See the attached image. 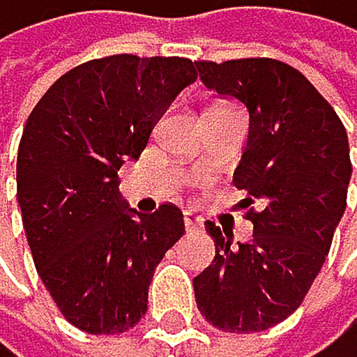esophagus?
<instances>
[{
  "instance_id": "esophagus-1",
  "label": "esophagus",
  "mask_w": 357,
  "mask_h": 357,
  "mask_svg": "<svg viewBox=\"0 0 357 357\" xmlns=\"http://www.w3.org/2000/svg\"><path fill=\"white\" fill-rule=\"evenodd\" d=\"M201 227H203V220L199 215H191V213L184 215V229H187V231H196V229H201Z\"/></svg>"
}]
</instances>
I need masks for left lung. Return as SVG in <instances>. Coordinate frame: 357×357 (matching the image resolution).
<instances>
[{
    "label": "left lung",
    "instance_id": "1",
    "mask_svg": "<svg viewBox=\"0 0 357 357\" xmlns=\"http://www.w3.org/2000/svg\"><path fill=\"white\" fill-rule=\"evenodd\" d=\"M203 86L250 114L234 184L248 191L252 238L206 222L215 259L194 278L196 304L225 332H261L304 301L346 210L349 137L332 105L299 70L271 58L196 63Z\"/></svg>",
    "mask_w": 357,
    "mask_h": 357
}]
</instances>
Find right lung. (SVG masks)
<instances>
[{"instance_id":"right-lung-1","label":"right lung","mask_w":357,"mask_h":357,"mask_svg":"<svg viewBox=\"0 0 357 357\" xmlns=\"http://www.w3.org/2000/svg\"><path fill=\"white\" fill-rule=\"evenodd\" d=\"M196 81L187 58H98L32 109L18 147V206L32 259L60 313L89 335H119L147 313L154 268L184 234L180 208L142 215L119 191L156 121Z\"/></svg>"}]
</instances>
